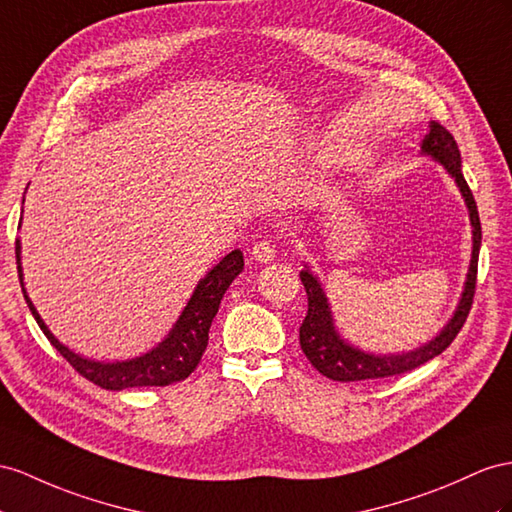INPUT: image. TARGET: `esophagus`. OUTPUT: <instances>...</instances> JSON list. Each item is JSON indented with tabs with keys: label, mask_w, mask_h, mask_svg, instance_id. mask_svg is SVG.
Instances as JSON below:
<instances>
[{
	"label": "esophagus",
	"mask_w": 512,
	"mask_h": 512,
	"mask_svg": "<svg viewBox=\"0 0 512 512\" xmlns=\"http://www.w3.org/2000/svg\"><path fill=\"white\" fill-rule=\"evenodd\" d=\"M251 257L259 264H270V261L277 257V248H274L272 240H261L257 244H253L251 248Z\"/></svg>",
	"instance_id": "1"
}]
</instances>
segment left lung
I'll return each mask as SVG.
<instances>
[{
  "instance_id": "left-lung-1",
  "label": "left lung",
  "mask_w": 512,
  "mask_h": 512,
  "mask_svg": "<svg viewBox=\"0 0 512 512\" xmlns=\"http://www.w3.org/2000/svg\"><path fill=\"white\" fill-rule=\"evenodd\" d=\"M422 153L430 155L432 160L439 162L448 175L456 181L458 190H461L465 205L469 209V222H471V235H474V248H471V261L469 272L465 279V290L458 300L454 316L450 322L443 326L441 333L430 339L428 344L419 346L415 350L402 352V355H374V352H365L355 346H350L346 339H342L335 331L333 313L329 307V298H326L322 285L316 274H313L307 266L300 270V281L305 285L309 309L307 316L300 324V348H303L305 357L311 361L322 376L331 378V381H370V378H387L411 372L426 361L435 359L437 355L448 348L458 331L463 329V324L469 316L471 303H474L476 294V274H478V255H480V242H482V229H480V216L478 207L471 194L467 181L461 170V153H458V144L454 136L443 125L430 121V131L422 140Z\"/></svg>"
}]
</instances>
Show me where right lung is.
Wrapping results in <instances>:
<instances>
[{
	"label": "right lung",
	"mask_w": 512,
	"mask_h": 512,
	"mask_svg": "<svg viewBox=\"0 0 512 512\" xmlns=\"http://www.w3.org/2000/svg\"><path fill=\"white\" fill-rule=\"evenodd\" d=\"M15 253H17V270H19V281H21L25 303H28L34 320L38 322V326H41V331L45 333L51 346H54L77 372H80L84 378H88L90 383L110 391H121L127 387H166L170 383L188 378L196 370V365H199L203 352L207 348L209 326H212V320L216 318L222 296H225L231 281L244 270L242 251H231L205 274V277L199 281V285L194 287L188 305L183 307L179 320L175 322L173 329H170L168 337L162 344H157L153 350L144 352V355L136 359L103 363V361H93V359H84L80 355H75L73 350L60 344L54 337V333L47 329V324L43 322L41 316H38L36 307L32 305V300L23 287L19 240L15 244Z\"/></svg>",
	"instance_id": "obj_1"
}]
</instances>
